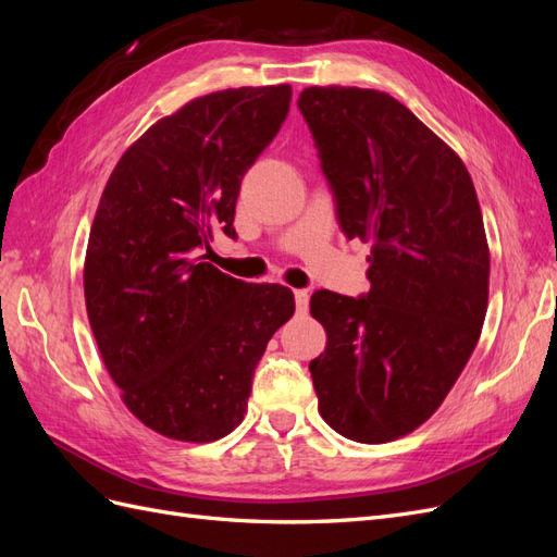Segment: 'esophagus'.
Returning a JSON list of instances; mask_svg holds the SVG:
<instances>
[{
  "mask_svg": "<svg viewBox=\"0 0 557 557\" xmlns=\"http://www.w3.org/2000/svg\"><path fill=\"white\" fill-rule=\"evenodd\" d=\"M295 305L299 313L309 311V290H295Z\"/></svg>",
  "mask_w": 557,
  "mask_h": 557,
  "instance_id": "obj_1",
  "label": "esophagus"
}]
</instances>
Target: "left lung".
<instances>
[{
  "instance_id": "1",
  "label": "left lung",
  "mask_w": 557,
  "mask_h": 557,
  "mask_svg": "<svg viewBox=\"0 0 557 557\" xmlns=\"http://www.w3.org/2000/svg\"><path fill=\"white\" fill-rule=\"evenodd\" d=\"M297 107L344 234L372 244L369 293L311 297L327 332L309 364L318 411L346 440L393 442L440 409L476 348L491 276L476 190L391 95L307 88Z\"/></svg>"
}]
</instances>
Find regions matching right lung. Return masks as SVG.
<instances>
[{"label":"right lung","mask_w":557,"mask_h":557,"mask_svg":"<svg viewBox=\"0 0 557 557\" xmlns=\"http://www.w3.org/2000/svg\"><path fill=\"white\" fill-rule=\"evenodd\" d=\"M290 86L197 97L134 141L99 199L83 288L95 342L125 407L178 442L237 428L293 290L232 278L195 256L234 232L242 178L274 141Z\"/></svg>","instance_id":"obj_1"}]
</instances>
